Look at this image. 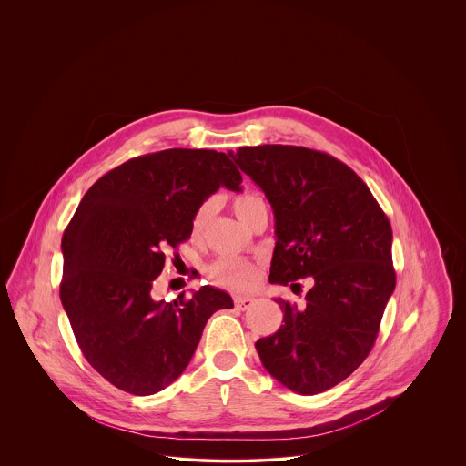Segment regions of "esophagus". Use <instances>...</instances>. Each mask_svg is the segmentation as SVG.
I'll return each mask as SVG.
<instances>
[{"mask_svg": "<svg viewBox=\"0 0 466 466\" xmlns=\"http://www.w3.org/2000/svg\"><path fill=\"white\" fill-rule=\"evenodd\" d=\"M254 302H256L254 297H241L239 295V297L234 299V304H236V308L239 310L250 309L254 306Z\"/></svg>", "mask_w": 466, "mask_h": 466, "instance_id": "esophagus-1", "label": "esophagus"}]
</instances>
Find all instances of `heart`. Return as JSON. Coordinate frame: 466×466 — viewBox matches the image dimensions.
I'll use <instances>...</instances> for the list:
<instances>
[{
    "mask_svg": "<svg viewBox=\"0 0 466 466\" xmlns=\"http://www.w3.org/2000/svg\"><path fill=\"white\" fill-rule=\"evenodd\" d=\"M262 198L258 195H241L234 200L232 208L238 214V218L245 223V219L252 214L254 208L262 206ZM212 202H206L202 208L197 210L193 218V234L200 236L204 228L208 227V219L212 216ZM208 275L218 282L232 289H245L256 280V266L245 258H218L210 268Z\"/></svg>",
    "mask_w": 466,
    "mask_h": 466,
    "instance_id": "obj_1",
    "label": "heart"
}]
</instances>
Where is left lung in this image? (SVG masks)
Returning a JSON list of instances; mask_svg holds the SVG:
<instances>
[{"label":"left lung","instance_id":"8db88e82","mask_svg":"<svg viewBox=\"0 0 466 466\" xmlns=\"http://www.w3.org/2000/svg\"><path fill=\"white\" fill-rule=\"evenodd\" d=\"M228 156L273 208L269 282L288 286L312 277L306 309L275 300L284 323L256 343L258 358L295 393L330 390L368 358L377 339L395 289L391 225L361 178L329 154L262 145Z\"/></svg>","mask_w":466,"mask_h":466}]
</instances>
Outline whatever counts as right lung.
<instances>
[{"instance_id": "add662e5", "label": "right lung", "mask_w": 466, "mask_h": 466, "mask_svg": "<svg viewBox=\"0 0 466 466\" xmlns=\"http://www.w3.org/2000/svg\"><path fill=\"white\" fill-rule=\"evenodd\" d=\"M230 157L171 148L110 169L84 195L62 236L60 300L89 364L132 395L164 390L191 361L212 312L232 299L204 286L166 304L152 297L164 250L193 232L219 187L241 191Z\"/></svg>"}]
</instances>
